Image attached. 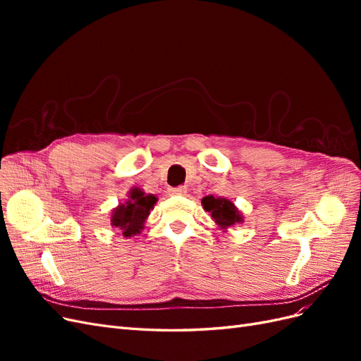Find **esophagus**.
Here are the masks:
<instances>
[{"label": "esophagus", "mask_w": 361, "mask_h": 361, "mask_svg": "<svg viewBox=\"0 0 361 361\" xmlns=\"http://www.w3.org/2000/svg\"><path fill=\"white\" fill-rule=\"evenodd\" d=\"M185 192H187V187H176V188H169V194L170 195H183Z\"/></svg>", "instance_id": "1"}]
</instances>
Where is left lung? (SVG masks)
Here are the masks:
<instances>
[{
    "label": "left lung",
    "instance_id": "1",
    "mask_svg": "<svg viewBox=\"0 0 361 361\" xmlns=\"http://www.w3.org/2000/svg\"><path fill=\"white\" fill-rule=\"evenodd\" d=\"M202 204L204 211L211 214L214 221L223 228L243 221V216L235 207V204L226 199H215L214 195H207V197H203Z\"/></svg>",
    "mask_w": 361,
    "mask_h": 361
}]
</instances>
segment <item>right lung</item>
Instances as JSON below:
<instances>
[{
	"label": "right lung",
	"instance_id": "obj_1",
	"mask_svg": "<svg viewBox=\"0 0 361 361\" xmlns=\"http://www.w3.org/2000/svg\"><path fill=\"white\" fill-rule=\"evenodd\" d=\"M157 203L155 195L145 194L138 188L130 191V195L126 203L118 204L117 209L111 215V224L118 231H122L123 236H133L140 233L145 227V221Z\"/></svg>",
	"mask_w": 361,
	"mask_h": 361
}]
</instances>
